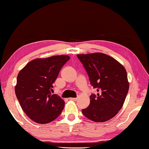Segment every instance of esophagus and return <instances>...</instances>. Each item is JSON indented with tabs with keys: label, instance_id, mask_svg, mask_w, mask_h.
Masks as SVG:
<instances>
[{
	"label": "esophagus",
	"instance_id": "esophagus-1",
	"mask_svg": "<svg viewBox=\"0 0 149 149\" xmlns=\"http://www.w3.org/2000/svg\"><path fill=\"white\" fill-rule=\"evenodd\" d=\"M70 99L71 100H76L77 98H72V97H71V98H70Z\"/></svg>",
	"mask_w": 149,
	"mask_h": 149
}]
</instances>
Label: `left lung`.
I'll list each match as a JSON object with an SVG mask.
<instances>
[{"mask_svg":"<svg viewBox=\"0 0 149 149\" xmlns=\"http://www.w3.org/2000/svg\"><path fill=\"white\" fill-rule=\"evenodd\" d=\"M88 75L90 82L97 90L91 102L81 110L85 117L95 122H104L117 115L122 107L129 90L125 69L106 54H77Z\"/></svg>","mask_w":149,"mask_h":149,"instance_id":"1","label":"left lung"}]
</instances>
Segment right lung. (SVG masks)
I'll use <instances>...</instances> for the list:
<instances>
[{
    "label": "right lung",
    "mask_w": 149,
    "mask_h": 149,
    "mask_svg": "<svg viewBox=\"0 0 149 149\" xmlns=\"http://www.w3.org/2000/svg\"><path fill=\"white\" fill-rule=\"evenodd\" d=\"M70 58L67 55L36 58L18 74L15 95L25 113L32 121L47 123L61 113L65 102L57 95H52L53 84Z\"/></svg>",
    "instance_id": "right-lung-1"
}]
</instances>
